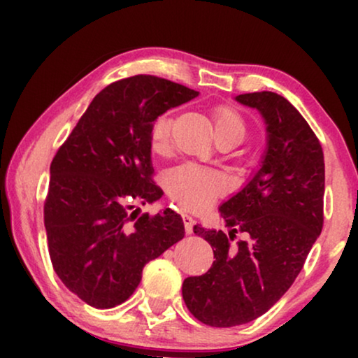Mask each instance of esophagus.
<instances>
[{
  "label": "esophagus",
  "instance_id": "1",
  "mask_svg": "<svg viewBox=\"0 0 358 358\" xmlns=\"http://www.w3.org/2000/svg\"><path fill=\"white\" fill-rule=\"evenodd\" d=\"M182 220H184L185 233L190 234V233H192V228H194V223H195V220H194L192 217H189V215H184Z\"/></svg>",
  "mask_w": 358,
  "mask_h": 358
}]
</instances>
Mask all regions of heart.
I'll return each instance as SVG.
<instances>
[{
	"label": "heart",
	"mask_w": 358,
	"mask_h": 358,
	"mask_svg": "<svg viewBox=\"0 0 358 358\" xmlns=\"http://www.w3.org/2000/svg\"><path fill=\"white\" fill-rule=\"evenodd\" d=\"M171 117L159 115L150 129V146L155 153H163L169 145ZM215 138L229 140L236 146L246 135V125L243 117L231 107L222 106L213 110ZM222 182L217 176L197 166H180L169 176L168 194L180 207L187 210H200L212 202L220 194Z\"/></svg>",
	"instance_id": "obj_1"
}]
</instances>
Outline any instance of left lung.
I'll use <instances>...</instances> for the list:
<instances>
[{"label":"left lung","instance_id":"obj_1","mask_svg":"<svg viewBox=\"0 0 358 358\" xmlns=\"http://www.w3.org/2000/svg\"><path fill=\"white\" fill-rule=\"evenodd\" d=\"M236 101L261 112L267 148L257 173L220 207L231 231L194 227L215 261L203 275L185 278L182 298L212 327L246 324L271 310L301 272L324 222V155L308 122L277 92Z\"/></svg>","mask_w":358,"mask_h":358}]
</instances>
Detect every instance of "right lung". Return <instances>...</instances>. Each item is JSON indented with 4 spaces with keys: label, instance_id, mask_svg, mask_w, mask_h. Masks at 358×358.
Wrapping results in <instances>:
<instances>
[{
    "label": "right lung",
    "instance_id": "add662e5",
    "mask_svg": "<svg viewBox=\"0 0 358 358\" xmlns=\"http://www.w3.org/2000/svg\"><path fill=\"white\" fill-rule=\"evenodd\" d=\"M197 96L151 75L115 81L58 148L43 203L48 254L58 278L87 305L109 310L124 303L146 264L184 238L174 210L138 218L129 210L163 195L151 179V124Z\"/></svg>",
    "mask_w": 358,
    "mask_h": 358
}]
</instances>
